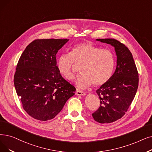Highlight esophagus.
<instances>
[{
    "label": "esophagus",
    "mask_w": 152,
    "mask_h": 152,
    "mask_svg": "<svg viewBox=\"0 0 152 152\" xmlns=\"http://www.w3.org/2000/svg\"><path fill=\"white\" fill-rule=\"evenodd\" d=\"M76 94H77L78 96H84V95H86V93L82 91L77 89L76 91Z\"/></svg>",
    "instance_id": "esophagus-1"
}]
</instances>
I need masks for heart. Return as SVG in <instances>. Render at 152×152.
I'll return each mask as SVG.
<instances>
[{
  "label": "heart",
  "mask_w": 152,
  "mask_h": 152,
  "mask_svg": "<svg viewBox=\"0 0 152 152\" xmlns=\"http://www.w3.org/2000/svg\"><path fill=\"white\" fill-rule=\"evenodd\" d=\"M75 64H81L82 74L76 80L78 88H87L92 83L95 86H99L106 83L113 74L114 55L110 50L91 43H82L74 46L69 55L64 54L59 57L56 66L60 75L71 81L75 77Z\"/></svg>",
  "instance_id": "b5f03b06"
}]
</instances>
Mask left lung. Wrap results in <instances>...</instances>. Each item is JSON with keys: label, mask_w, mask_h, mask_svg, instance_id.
I'll return each mask as SVG.
<instances>
[{"label": "left lung", "mask_w": 152, "mask_h": 152, "mask_svg": "<svg viewBox=\"0 0 152 152\" xmlns=\"http://www.w3.org/2000/svg\"><path fill=\"white\" fill-rule=\"evenodd\" d=\"M96 40L115 48L117 66L110 80L96 91L101 105L92 115L99 123H111L122 117L133 101L138 89V73L132 55L124 44L114 38Z\"/></svg>", "instance_id": "1"}]
</instances>
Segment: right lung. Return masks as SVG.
I'll return each mask as SVG.
<instances>
[{
	"instance_id": "obj_1",
	"label": "right lung",
	"mask_w": 152,
	"mask_h": 152,
	"mask_svg": "<svg viewBox=\"0 0 152 152\" xmlns=\"http://www.w3.org/2000/svg\"><path fill=\"white\" fill-rule=\"evenodd\" d=\"M68 39H37L22 53L14 83L22 107L30 116L46 121L53 118L69 99L74 86L61 76L56 55Z\"/></svg>"
}]
</instances>
